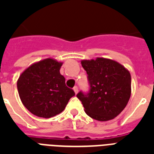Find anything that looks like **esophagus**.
<instances>
[{"mask_svg":"<svg viewBox=\"0 0 154 154\" xmlns=\"http://www.w3.org/2000/svg\"><path fill=\"white\" fill-rule=\"evenodd\" d=\"M73 91L75 92V94H76L78 93V88H77V86H74V88H73Z\"/></svg>","mask_w":154,"mask_h":154,"instance_id":"obj_1","label":"esophagus"}]
</instances>
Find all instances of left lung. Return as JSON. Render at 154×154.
Masks as SVG:
<instances>
[{
	"instance_id": "left-lung-1",
	"label": "left lung",
	"mask_w": 154,
	"mask_h": 154,
	"mask_svg": "<svg viewBox=\"0 0 154 154\" xmlns=\"http://www.w3.org/2000/svg\"><path fill=\"white\" fill-rule=\"evenodd\" d=\"M88 74L90 90L78 93L85 112L99 122L113 119L127 105L131 96V76L126 68L116 60L104 57L82 60Z\"/></svg>"
}]
</instances>
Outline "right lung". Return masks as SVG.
Listing matches in <instances>:
<instances>
[{"instance_id":"1","label":"right lung","mask_w":154,"mask_h":154,"mask_svg":"<svg viewBox=\"0 0 154 154\" xmlns=\"http://www.w3.org/2000/svg\"><path fill=\"white\" fill-rule=\"evenodd\" d=\"M62 65L53 58H46L32 64L18 78L20 101L35 116L50 118L59 114L75 95L60 73Z\"/></svg>"}]
</instances>
